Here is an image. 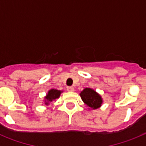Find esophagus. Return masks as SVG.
Instances as JSON below:
<instances>
[{
    "instance_id": "esophagus-1",
    "label": "esophagus",
    "mask_w": 146,
    "mask_h": 146,
    "mask_svg": "<svg viewBox=\"0 0 146 146\" xmlns=\"http://www.w3.org/2000/svg\"><path fill=\"white\" fill-rule=\"evenodd\" d=\"M67 91H69V92H72V91H74V87H72V86H69V87H67Z\"/></svg>"
}]
</instances>
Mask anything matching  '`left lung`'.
<instances>
[{"label": "left lung", "mask_w": 146, "mask_h": 146, "mask_svg": "<svg viewBox=\"0 0 146 146\" xmlns=\"http://www.w3.org/2000/svg\"><path fill=\"white\" fill-rule=\"evenodd\" d=\"M80 96L88 109L96 110L102 106L103 99L101 95L95 90L90 88H86L80 93Z\"/></svg>", "instance_id": "left-lung-1"}]
</instances>
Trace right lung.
<instances>
[{
  "label": "right lung",
  "mask_w": 146,
  "mask_h": 146,
  "mask_svg": "<svg viewBox=\"0 0 146 146\" xmlns=\"http://www.w3.org/2000/svg\"><path fill=\"white\" fill-rule=\"evenodd\" d=\"M63 92V91H59L57 89H50L49 90L47 94H46V96H44V103L45 105H49L50 104L55 101L56 99H58L60 96V94Z\"/></svg>",
  "instance_id": "1"
}]
</instances>
